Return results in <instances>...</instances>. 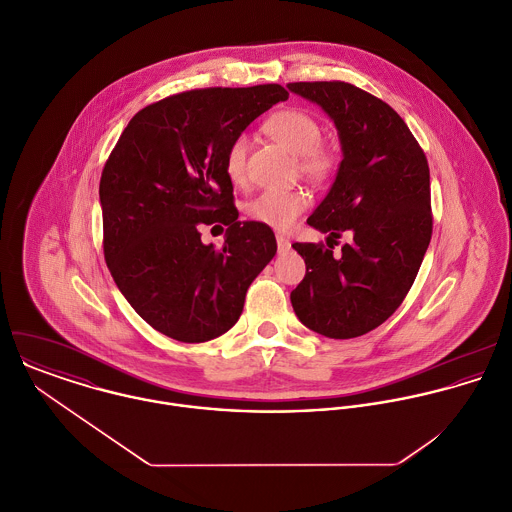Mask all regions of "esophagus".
Segmentation results:
<instances>
[{
  "label": "esophagus",
  "instance_id": "obj_1",
  "mask_svg": "<svg viewBox=\"0 0 512 512\" xmlns=\"http://www.w3.org/2000/svg\"><path fill=\"white\" fill-rule=\"evenodd\" d=\"M276 242H278V252L280 254H284V252H288L292 248V242L286 236H282V234L276 236Z\"/></svg>",
  "mask_w": 512,
  "mask_h": 512
}]
</instances>
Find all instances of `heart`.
<instances>
[{
    "label": "heart",
    "mask_w": 512,
    "mask_h": 512,
    "mask_svg": "<svg viewBox=\"0 0 512 512\" xmlns=\"http://www.w3.org/2000/svg\"><path fill=\"white\" fill-rule=\"evenodd\" d=\"M266 134L299 157L301 171L311 177H325L331 171V155L323 151L321 126L301 110H280L264 124ZM248 140L236 136L224 155V173L232 183H240L246 175ZM307 197L301 191H264L246 205V215L276 230H288L305 211Z\"/></svg>",
    "instance_id": "obj_1"
}]
</instances>
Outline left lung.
I'll use <instances>...</instances> for the list:
<instances>
[{"mask_svg": "<svg viewBox=\"0 0 512 512\" xmlns=\"http://www.w3.org/2000/svg\"><path fill=\"white\" fill-rule=\"evenodd\" d=\"M335 124L343 159L335 181L307 219L333 246L295 242L305 278L293 311L311 331L353 339L384 323L412 288L432 238L430 167L404 120L380 98L349 82H290ZM329 244V242H327Z\"/></svg>", "mask_w": 512, "mask_h": 512, "instance_id": "8db88e82", "label": "left lung"}]
</instances>
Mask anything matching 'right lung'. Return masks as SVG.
Segmentation results:
<instances>
[{
  "mask_svg": "<svg viewBox=\"0 0 512 512\" xmlns=\"http://www.w3.org/2000/svg\"><path fill=\"white\" fill-rule=\"evenodd\" d=\"M288 96L280 84L181 92L140 110L112 149L100 179L104 258L155 331L181 343L220 337L276 256L270 226L238 220L224 155ZM215 219L229 226L219 249L198 232Z\"/></svg>",
  "mask_w": 512,
  "mask_h": 512,
  "instance_id": "add662e5",
  "label": "right lung"
}]
</instances>
